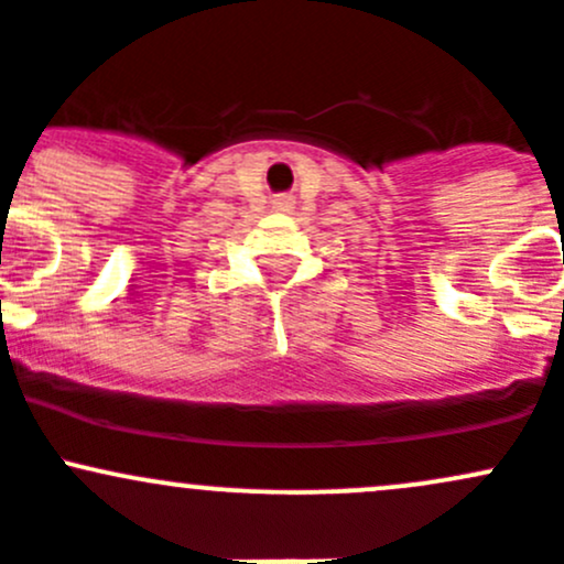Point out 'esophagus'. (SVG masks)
<instances>
[{
  "label": "esophagus",
  "instance_id": "esophagus-1",
  "mask_svg": "<svg viewBox=\"0 0 564 564\" xmlns=\"http://www.w3.org/2000/svg\"><path fill=\"white\" fill-rule=\"evenodd\" d=\"M275 209H281V213H289L292 209V198H275Z\"/></svg>",
  "mask_w": 564,
  "mask_h": 564
}]
</instances>
